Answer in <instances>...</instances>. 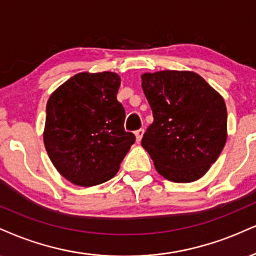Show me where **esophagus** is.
<instances>
[{
    "mask_svg": "<svg viewBox=\"0 0 256 256\" xmlns=\"http://www.w3.org/2000/svg\"><path fill=\"white\" fill-rule=\"evenodd\" d=\"M134 134H136L137 142H140L142 137H143V134H144V128H140V130H137L136 132H134Z\"/></svg>",
    "mask_w": 256,
    "mask_h": 256,
    "instance_id": "obj_1",
    "label": "esophagus"
}]
</instances>
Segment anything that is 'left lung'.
<instances>
[{
	"label": "left lung",
	"instance_id": "8db88e82",
	"mask_svg": "<svg viewBox=\"0 0 256 256\" xmlns=\"http://www.w3.org/2000/svg\"><path fill=\"white\" fill-rule=\"evenodd\" d=\"M154 122L142 138L156 170L173 182L198 180L226 142L223 98L192 72L164 70L142 75Z\"/></svg>",
	"mask_w": 256,
	"mask_h": 256
}]
</instances>
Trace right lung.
Segmentation results:
<instances>
[{"instance_id":"right-lung-1","label":"right lung","mask_w":256,"mask_h":256,"mask_svg":"<svg viewBox=\"0 0 256 256\" xmlns=\"http://www.w3.org/2000/svg\"><path fill=\"white\" fill-rule=\"evenodd\" d=\"M116 72H80L58 87L46 104L44 144L48 158L70 182H106L136 137L125 131V110L116 100Z\"/></svg>"}]
</instances>
